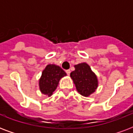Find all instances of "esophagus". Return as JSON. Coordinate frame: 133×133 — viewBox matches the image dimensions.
<instances>
[{"mask_svg":"<svg viewBox=\"0 0 133 133\" xmlns=\"http://www.w3.org/2000/svg\"><path fill=\"white\" fill-rule=\"evenodd\" d=\"M65 72L67 73V75H70V70H65Z\"/></svg>","mask_w":133,"mask_h":133,"instance_id":"34e87169","label":"esophagus"}]
</instances>
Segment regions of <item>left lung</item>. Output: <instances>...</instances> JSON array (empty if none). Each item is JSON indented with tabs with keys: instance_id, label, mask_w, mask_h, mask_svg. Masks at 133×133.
I'll use <instances>...</instances> for the list:
<instances>
[{
	"instance_id": "left-lung-1",
	"label": "left lung",
	"mask_w": 133,
	"mask_h": 133,
	"mask_svg": "<svg viewBox=\"0 0 133 133\" xmlns=\"http://www.w3.org/2000/svg\"><path fill=\"white\" fill-rule=\"evenodd\" d=\"M75 70L70 73V77L76 88L81 95L88 97L97 89V77L85 63L75 65Z\"/></svg>"
}]
</instances>
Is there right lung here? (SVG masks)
Returning <instances> with one entry per match:
<instances>
[{
	"label": "right lung",
	"instance_id": "obj_1",
	"mask_svg": "<svg viewBox=\"0 0 133 133\" xmlns=\"http://www.w3.org/2000/svg\"><path fill=\"white\" fill-rule=\"evenodd\" d=\"M66 75L65 71L55 65H48L43 71L39 80V87L43 94L51 96L58 84V81Z\"/></svg>",
	"mask_w": 133,
	"mask_h": 133
}]
</instances>
